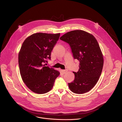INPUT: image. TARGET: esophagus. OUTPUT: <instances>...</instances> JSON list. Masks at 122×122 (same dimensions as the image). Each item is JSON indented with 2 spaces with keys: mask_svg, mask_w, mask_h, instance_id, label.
Listing matches in <instances>:
<instances>
[{
  "mask_svg": "<svg viewBox=\"0 0 122 122\" xmlns=\"http://www.w3.org/2000/svg\"><path fill=\"white\" fill-rule=\"evenodd\" d=\"M61 71L63 73V74H65L67 72V71L66 70H62Z\"/></svg>",
  "mask_w": 122,
  "mask_h": 122,
  "instance_id": "esophagus-1",
  "label": "esophagus"
}]
</instances>
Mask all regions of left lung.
<instances>
[{
	"instance_id": "obj_1",
	"label": "left lung",
	"mask_w": 122,
	"mask_h": 122,
	"mask_svg": "<svg viewBox=\"0 0 122 122\" xmlns=\"http://www.w3.org/2000/svg\"><path fill=\"white\" fill-rule=\"evenodd\" d=\"M60 39L70 46L73 57L80 62L74 81L68 83L73 93L81 94L91 90L101 75L103 57L99 44L92 34L81 30L68 32Z\"/></svg>"
}]
</instances>
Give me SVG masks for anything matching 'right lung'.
<instances>
[{
  "label": "right lung",
  "instance_id": "add662e5",
  "mask_svg": "<svg viewBox=\"0 0 122 122\" xmlns=\"http://www.w3.org/2000/svg\"><path fill=\"white\" fill-rule=\"evenodd\" d=\"M60 33H35L24 41L18 54L21 77L32 92L43 94L50 91L60 72L45 66L51 60V51L58 41Z\"/></svg>",
  "mask_w": 122,
  "mask_h": 122
}]
</instances>
